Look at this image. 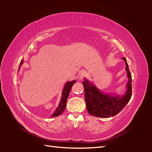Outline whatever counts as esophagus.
Segmentation results:
<instances>
[{"label":"esophagus","instance_id":"obj_1","mask_svg":"<svg viewBox=\"0 0 152 152\" xmlns=\"http://www.w3.org/2000/svg\"><path fill=\"white\" fill-rule=\"evenodd\" d=\"M86 74H87V73L86 71H82V72H80L79 74V76H78L79 79L82 80L86 76Z\"/></svg>","mask_w":152,"mask_h":152}]
</instances>
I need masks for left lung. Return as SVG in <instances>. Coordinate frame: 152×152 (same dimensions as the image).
<instances>
[{
	"instance_id": "1",
	"label": "left lung",
	"mask_w": 152,
	"mask_h": 152,
	"mask_svg": "<svg viewBox=\"0 0 152 152\" xmlns=\"http://www.w3.org/2000/svg\"><path fill=\"white\" fill-rule=\"evenodd\" d=\"M125 63V70L129 79L126 85L127 91L122 96L104 93L96 88L94 83L84 78V87L86 107L90 115L99 118H110L118 114L129 102L132 94V78L129 69L127 60L122 58Z\"/></svg>"
}]
</instances>
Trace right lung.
<instances>
[{"label":"right lung","instance_id":"1","mask_svg":"<svg viewBox=\"0 0 152 152\" xmlns=\"http://www.w3.org/2000/svg\"><path fill=\"white\" fill-rule=\"evenodd\" d=\"M23 63V60H21L20 64H19V69H20V67ZM76 82V80H72V81H70V82H67L65 84H64V88L62 91V96H61V101L59 102V106H58V107L56 109V110H55V112H53V114H51V118L57 117V116L59 115L64 112V109L66 108V101H67L68 97H69V95L71 90V88H72V86Z\"/></svg>","mask_w":152,"mask_h":152}]
</instances>
